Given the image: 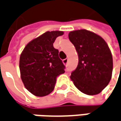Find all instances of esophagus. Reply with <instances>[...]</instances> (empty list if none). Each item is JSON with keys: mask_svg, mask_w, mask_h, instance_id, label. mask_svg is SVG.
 <instances>
[{"mask_svg": "<svg viewBox=\"0 0 121 121\" xmlns=\"http://www.w3.org/2000/svg\"><path fill=\"white\" fill-rule=\"evenodd\" d=\"M68 58L64 59V60H63V63H64V64H68Z\"/></svg>", "mask_w": 121, "mask_h": 121, "instance_id": "obj_1", "label": "esophagus"}]
</instances>
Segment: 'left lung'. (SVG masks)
Wrapping results in <instances>:
<instances>
[{"instance_id":"left-lung-1","label":"left lung","mask_w":121,"mask_h":121,"mask_svg":"<svg viewBox=\"0 0 121 121\" xmlns=\"http://www.w3.org/2000/svg\"><path fill=\"white\" fill-rule=\"evenodd\" d=\"M68 37L78 56V66L71 73L70 79L85 94L99 93L112 78V55L108 44L100 36L87 30L72 31Z\"/></svg>"}]
</instances>
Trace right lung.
Listing matches in <instances>:
<instances>
[{"label": "right lung", "mask_w": 121, "mask_h": 121, "mask_svg": "<svg viewBox=\"0 0 121 121\" xmlns=\"http://www.w3.org/2000/svg\"><path fill=\"white\" fill-rule=\"evenodd\" d=\"M62 31L46 32L28 43L19 58L21 78L25 87L35 96L49 95L55 88L57 77L65 72L59 51L53 47Z\"/></svg>", "instance_id": "add662e5"}]
</instances>
